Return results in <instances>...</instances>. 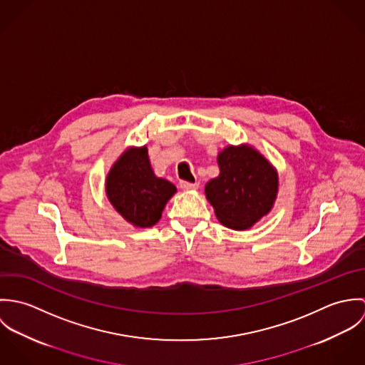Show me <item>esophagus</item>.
Instances as JSON below:
<instances>
[{"instance_id":"obj_1","label":"esophagus","mask_w":365,"mask_h":365,"mask_svg":"<svg viewBox=\"0 0 365 365\" xmlns=\"http://www.w3.org/2000/svg\"><path fill=\"white\" fill-rule=\"evenodd\" d=\"M200 185L197 182H188V181H180V188L184 191H191V190H197Z\"/></svg>"}]
</instances>
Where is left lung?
<instances>
[{"label": "left lung", "mask_w": 365, "mask_h": 365, "mask_svg": "<svg viewBox=\"0 0 365 365\" xmlns=\"http://www.w3.org/2000/svg\"><path fill=\"white\" fill-rule=\"evenodd\" d=\"M219 177L205 194L219 222L245 230L269 212L277 198L278 175L272 165L250 146H229L217 156Z\"/></svg>", "instance_id": "obj_1"}]
</instances>
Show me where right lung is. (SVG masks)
Here are the masks:
<instances>
[{
    "label": "right lung",
    "instance_id": "add662e5",
    "mask_svg": "<svg viewBox=\"0 0 365 365\" xmlns=\"http://www.w3.org/2000/svg\"><path fill=\"white\" fill-rule=\"evenodd\" d=\"M175 191L170 181L155 175L146 146L128 149L106 177L108 200L128 222L139 227L156 225Z\"/></svg>",
    "mask_w": 365,
    "mask_h": 365
}]
</instances>
